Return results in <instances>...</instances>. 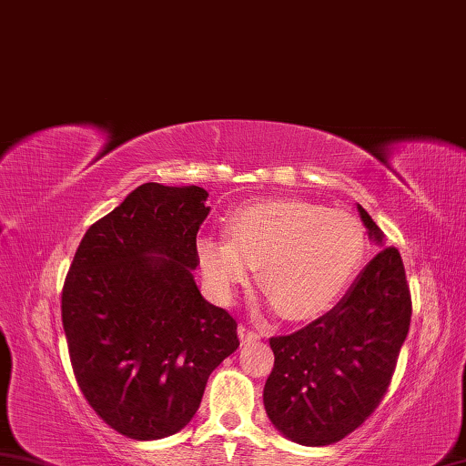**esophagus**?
Returning <instances> with one entry per match:
<instances>
[{
    "label": "esophagus",
    "instance_id": "esophagus-1",
    "mask_svg": "<svg viewBox=\"0 0 466 466\" xmlns=\"http://www.w3.org/2000/svg\"><path fill=\"white\" fill-rule=\"evenodd\" d=\"M237 335H239V340H241V345H249V342H256V340H259V335L258 332H253L251 329H248V327H241L237 329Z\"/></svg>",
    "mask_w": 466,
    "mask_h": 466
}]
</instances>
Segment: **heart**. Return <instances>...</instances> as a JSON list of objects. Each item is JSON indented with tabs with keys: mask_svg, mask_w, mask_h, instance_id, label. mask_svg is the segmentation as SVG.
<instances>
[{
	"mask_svg": "<svg viewBox=\"0 0 466 466\" xmlns=\"http://www.w3.org/2000/svg\"><path fill=\"white\" fill-rule=\"evenodd\" d=\"M363 231L349 213L302 200H266L237 210L229 241L200 237L198 268L217 300L229 302L251 269L271 310L312 320L332 309L363 256Z\"/></svg>",
	"mask_w": 466,
	"mask_h": 466,
	"instance_id": "b5f03b06",
	"label": "heart"
}]
</instances>
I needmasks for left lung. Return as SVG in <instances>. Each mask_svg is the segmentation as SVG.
I'll return each mask as SVG.
<instances>
[{"label":"left lung","mask_w":466,"mask_h":466,"mask_svg":"<svg viewBox=\"0 0 466 466\" xmlns=\"http://www.w3.org/2000/svg\"><path fill=\"white\" fill-rule=\"evenodd\" d=\"M357 213L380 253L330 312L294 335L269 339L276 361L263 406L278 432L302 446L335 444L373 414L410 330L400 251L385 245L361 205Z\"/></svg>","instance_id":"left-lung-1"}]
</instances>
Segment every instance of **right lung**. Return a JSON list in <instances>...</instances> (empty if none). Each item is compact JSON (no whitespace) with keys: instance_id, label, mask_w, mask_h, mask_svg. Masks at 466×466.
<instances>
[{"instance_id":"obj_1","label":"right lung","mask_w":466,"mask_h":466,"mask_svg":"<svg viewBox=\"0 0 466 466\" xmlns=\"http://www.w3.org/2000/svg\"><path fill=\"white\" fill-rule=\"evenodd\" d=\"M200 187L146 182L86 229L63 288V327L78 388L119 434L180 432L208 375L239 347L233 316L195 282Z\"/></svg>"}]
</instances>
